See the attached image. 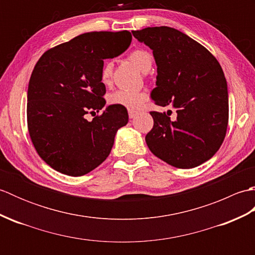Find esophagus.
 Listing matches in <instances>:
<instances>
[{
    "label": "esophagus",
    "instance_id": "1",
    "mask_svg": "<svg viewBox=\"0 0 255 255\" xmlns=\"http://www.w3.org/2000/svg\"><path fill=\"white\" fill-rule=\"evenodd\" d=\"M128 115H129V118L132 119V118H134V117L137 116V113L133 112V111H129V112H128Z\"/></svg>",
    "mask_w": 255,
    "mask_h": 255
}]
</instances>
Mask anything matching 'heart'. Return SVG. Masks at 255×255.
<instances>
[{
	"label": "heart",
	"instance_id": "heart-1",
	"mask_svg": "<svg viewBox=\"0 0 255 255\" xmlns=\"http://www.w3.org/2000/svg\"><path fill=\"white\" fill-rule=\"evenodd\" d=\"M129 60L143 73H148L151 67H152V57H151L147 50L143 49H137L132 51L129 55ZM112 72L113 63L111 61H106L103 64V68L101 70V81L103 83L108 84L111 82ZM147 99L148 96L143 92L118 90L110 95L108 101H110L112 105L122 106L131 111H138L144 105Z\"/></svg>",
	"mask_w": 255,
	"mask_h": 255
}]
</instances>
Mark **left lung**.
Here are the masks:
<instances>
[{
    "mask_svg": "<svg viewBox=\"0 0 255 255\" xmlns=\"http://www.w3.org/2000/svg\"><path fill=\"white\" fill-rule=\"evenodd\" d=\"M153 52L156 82L151 99L171 111L151 112L153 128L145 136L151 152L178 169L203 164L223 143L229 118L228 85L223 69L204 46L167 26L133 30Z\"/></svg>",
    "mask_w": 255,
    "mask_h": 255,
    "instance_id": "left-lung-1",
    "label": "left lung"
}]
</instances>
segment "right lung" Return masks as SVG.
<instances>
[{
	"label": "right lung",
	"instance_id": "obj_1",
	"mask_svg": "<svg viewBox=\"0 0 255 255\" xmlns=\"http://www.w3.org/2000/svg\"><path fill=\"white\" fill-rule=\"evenodd\" d=\"M131 38L128 30L85 32L51 48L36 63L27 91V124L36 151L53 170L81 176L110 155L117 130L128 123L127 110L110 105L92 122L84 115L105 106L104 60L126 51Z\"/></svg>",
	"mask_w": 255,
	"mask_h": 255
}]
</instances>
